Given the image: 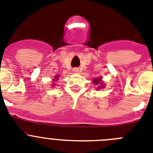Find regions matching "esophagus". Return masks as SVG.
I'll return each mask as SVG.
<instances>
[{"instance_id": "esophagus-1", "label": "esophagus", "mask_w": 153, "mask_h": 153, "mask_svg": "<svg viewBox=\"0 0 153 153\" xmlns=\"http://www.w3.org/2000/svg\"><path fill=\"white\" fill-rule=\"evenodd\" d=\"M73 71H74V73H78L79 72V68H77V67H75V68L73 69Z\"/></svg>"}]
</instances>
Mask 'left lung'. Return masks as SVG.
Segmentation results:
<instances>
[{
  "label": "left lung",
  "instance_id": "left-lung-1",
  "mask_svg": "<svg viewBox=\"0 0 153 153\" xmlns=\"http://www.w3.org/2000/svg\"><path fill=\"white\" fill-rule=\"evenodd\" d=\"M100 80H101L100 78H99V79H93V83H95L96 85H98L99 83H100V85H101V86H99V89L103 88V86H104V85H102V83H99V82H100Z\"/></svg>",
  "mask_w": 153,
  "mask_h": 153
}]
</instances>
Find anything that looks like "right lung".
<instances>
[{
  "mask_svg": "<svg viewBox=\"0 0 153 153\" xmlns=\"http://www.w3.org/2000/svg\"><path fill=\"white\" fill-rule=\"evenodd\" d=\"M57 79H58V76H56V77H55V79H54V80H57Z\"/></svg>",
  "mask_w": 153,
  "mask_h": 153,
  "instance_id": "add662e5",
  "label": "right lung"
}]
</instances>
